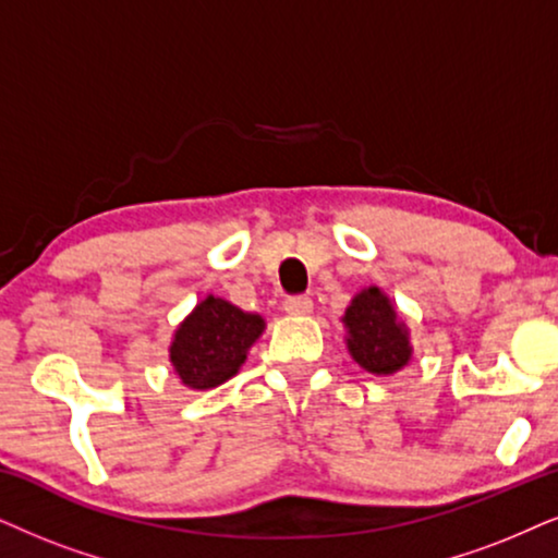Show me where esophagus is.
<instances>
[{
  "instance_id": "esophagus-1",
  "label": "esophagus",
  "mask_w": 558,
  "mask_h": 558,
  "mask_svg": "<svg viewBox=\"0 0 558 558\" xmlns=\"http://www.w3.org/2000/svg\"><path fill=\"white\" fill-rule=\"evenodd\" d=\"M283 308L288 314L293 316H301V314H308L314 308V301L308 299V295H288L283 301Z\"/></svg>"
}]
</instances>
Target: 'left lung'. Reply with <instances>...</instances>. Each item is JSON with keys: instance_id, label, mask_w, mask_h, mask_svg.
Segmentation results:
<instances>
[{"instance_id": "8db88e82", "label": "left lung", "mask_w": 558, "mask_h": 558, "mask_svg": "<svg viewBox=\"0 0 558 558\" xmlns=\"http://www.w3.org/2000/svg\"><path fill=\"white\" fill-rule=\"evenodd\" d=\"M344 327L350 355L368 373L389 376L412 357L407 327L397 319L391 301L378 288H365L352 299L344 312Z\"/></svg>"}]
</instances>
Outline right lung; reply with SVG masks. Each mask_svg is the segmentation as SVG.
<instances>
[{"label":"right lung","mask_w":558,"mask_h":558,"mask_svg":"<svg viewBox=\"0 0 558 558\" xmlns=\"http://www.w3.org/2000/svg\"><path fill=\"white\" fill-rule=\"evenodd\" d=\"M263 329V316L208 295L174 331L169 361L190 389H214L234 376Z\"/></svg>","instance_id":"right-lung-1"}]
</instances>
